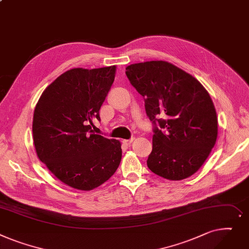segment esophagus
Returning <instances> with one entry per match:
<instances>
[{
  "label": "esophagus",
  "instance_id": "obj_1",
  "mask_svg": "<svg viewBox=\"0 0 249 249\" xmlns=\"http://www.w3.org/2000/svg\"><path fill=\"white\" fill-rule=\"evenodd\" d=\"M134 140H135V138H131V139H129V140H124V142L126 143V144H130L131 142H134Z\"/></svg>",
  "mask_w": 249,
  "mask_h": 249
}]
</instances>
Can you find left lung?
I'll return each instance as SVG.
<instances>
[{
    "label": "left lung",
    "mask_w": 249,
    "mask_h": 249,
    "mask_svg": "<svg viewBox=\"0 0 249 249\" xmlns=\"http://www.w3.org/2000/svg\"><path fill=\"white\" fill-rule=\"evenodd\" d=\"M125 70L154 124L149 169L172 181L192 176L217 139V115L209 93L195 77L167 61L136 63Z\"/></svg>",
    "instance_id": "8db88e82"
}]
</instances>
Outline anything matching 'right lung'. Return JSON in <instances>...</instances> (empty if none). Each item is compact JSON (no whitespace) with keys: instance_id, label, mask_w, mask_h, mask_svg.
Returning a JSON list of instances; mask_svg holds the SVG:
<instances>
[{"instance_id":"right-lung-1","label":"right lung","mask_w":249,"mask_h":249,"mask_svg":"<svg viewBox=\"0 0 249 249\" xmlns=\"http://www.w3.org/2000/svg\"><path fill=\"white\" fill-rule=\"evenodd\" d=\"M115 66L73 68L40 96L33 116L37 156L54 176L83 191L107 181L119 168L122 143L93 133V121L114 80Z\"/></svg>"}]
</instances>
